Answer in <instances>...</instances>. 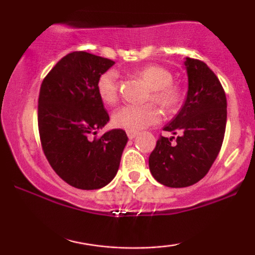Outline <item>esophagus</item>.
<instances>
[{"mask_svg": "<svg viewBox=\"0 0 255 255\" xmlns=\"http://www.w3.org/2000/svg\"><path fill=\"white\" fill-rule=\"evenodd\" d=\"M127 135L129 139H134L137 135V131L136 130H127Z\"/></svg>", "mask_w": 255, "mask_h": 255, "instance_id": "34e87169", "label": "esophagus"}]
</instances>
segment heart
<instances>
[{"label": "heart", "mask_w": 255, "mask_h": 255, "mask_svg": "<svg viewBox=\"0 0 255 255\" xmlns=\"http://www.w3.org/2000/svg\"><path fill=\"white\" fill-rule=\"evenodd\" d=\"M136 75L151 89V99L166 110L176 108L183 99V90L180 85L172 83V73L158 64H148L136 72ZM119 74L116 71L104 72L98 78L97 93L103 103L113 105L118 101ZM160 114L153 104L125 105L113 114L115 127L127 130H140L159 121Z\"/></svg>", "instance_id": "heart-1"}]
</instances>
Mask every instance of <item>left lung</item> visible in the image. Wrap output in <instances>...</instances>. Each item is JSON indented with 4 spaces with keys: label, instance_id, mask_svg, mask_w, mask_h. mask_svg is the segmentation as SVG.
Here are the masks:
<instances>
[{
    "label": "left lung",
    "instance_id": "1",
    "mask_svg": "<svg viewBox=\"0 0 255 255\" xmlns=\"http://www.w3.org/2000/svg\"><path fill=\"white\" fill-rule=\"evenodd\" d=\"M184 66L186 102L163 128L178 136L160 135L148 158L152 176L171 188L192 186L209 172L221 151L227 125V97L215 73L191 57H186Z\"/></svg>",
    "mask_w": 255,
    "mask_h": 255
}]
</instances>
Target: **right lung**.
Returning <instances> with one entry per match:
<instances>
[{"label": "right lung", "mask_w": 255, "mask_h": 255, "mask_svg": "<svg viewBox=\"0 0 255 255\" xmlns=\"http://www.w3.org/2000/svg\"><path fill=\"white\" fill-rule=\"evenodd\" d=\"M115 62L85 51L61 58L44 78L38 98V129L55 172L79 189H99L115 177L128 141L124 129L92 137L109 122L98 78Z\"/></svg>", "instance_id": "obj_1"}]
</instances>
